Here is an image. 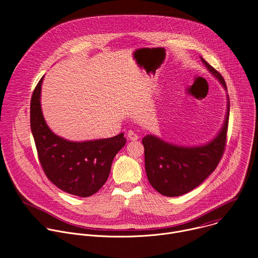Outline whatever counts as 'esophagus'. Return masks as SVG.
Masks as SVG:
<instances>
[{"label":"esophagus","instance_id":"obj_1","mask_svg":"<svg viewBox=\"0 0 258 258\" xmlns=\"http://www.w3.org/2000/svg\"><path fill=\"white\" fill-rule=\"evenodd\" d=\"M127 138L131 141H137L139 139V136L134 131H128L127 132Z\"/></svg>","mask_w":258,"mask_h":258}]
</instances>
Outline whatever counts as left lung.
Here are the masks:
<instances>
[{
    "label": "left lung",
    "mask_w": 258,
    "mask_h": 258,
    "mask_svg": "<svg viewBox=\"0 0 258 258\" xmlns=\"http://www.w3.org/2000/svg\"><path fill=\"white\" fill-rule=\"evenodd\" d=\"M200 58L227 92V113L217 135L200 146H177L154 135L143 138L147 177L158 193L167 197H177L198 187L216 168L225 150L230 115L227 85L220 73Z\"/></svg>",
    "instance_id": "obj_1"
}]
</instances>
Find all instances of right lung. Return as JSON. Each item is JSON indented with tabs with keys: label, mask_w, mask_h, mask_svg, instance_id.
<instances>
[{
	"label": "right lung",
	"mask_w": 258,
	"mask_h": 258,
	"mask_svg": "<svg viewBox=\"0 0 258 258\" xmlns=\"http://www.w3.org/2000/svg\"><path fill=\"white\" fill-rule=\"evenodd\" d=\"M44 77L30 102V128L42 167L60 190L79 197L97 193L107 180L111 164L126 143L123 134L108 139L73 142L54 134L46 123L41 107Z\"/></svg>",
	"instance_id": "1"
}]
</instances>
